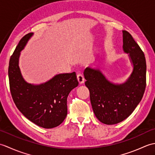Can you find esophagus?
<instances>
[{
  "mask_svg": "<svg viewBox=\"0 0 155 155\" xmlns=\"http://www.w3.org/2000/svg\"><path fill=\"white\" fill-rule=\"evenodd\" d=\"M77 80H78V83H79L80 84H83L84 83V81H85L83 75L82 74H81V73L77 74Z\"/></svg>",
  "mask_w": 155,
  "mask_h": 155,
  "instance_id": "1",
  "label": "esophagus"
}]
</instances>
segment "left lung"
I'll list each match as a JSON object with an SVG mask.
<instances>
[{"instance_id":"obj_1","label":"left lung","mask_w":155,"mask_h":155,"mask_svg":"<svg viewBox=\"0 0 155 155\" xmlns=\"http://www.w3.org/2000/svg\"><path fill=\"white\" fill-rule=\"evenodd\" d=\"M123 46L133 69L127 81L116 84L108 80L99 68L87 67L85 85L95 116L101 123L114 124L133 113L143 97L146 87V59L143 51L129 32L123 31Z\"/></svg>"}]
</instances>
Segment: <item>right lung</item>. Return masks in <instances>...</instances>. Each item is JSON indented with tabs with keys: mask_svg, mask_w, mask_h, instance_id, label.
I'll return each mask as SVG.
<instances>
[{
	"mask_svg": "<svg viewBox=\"0 0 155 155\" xmlns=\"http://www.w3.org/2000/svg\"><path fill=\"white\" fill-rule=\"evenodd\" d=\"M32 32L19 41L10 58V90L16 107L24 116L38 126L52 128L60 125L67 115V97L78 85L76 72L56 74L45 83L34 84L23 78L18 62Z\"/></svg>",
	"mask_w": 155,
	"mask_h": 155,
	"instance_id": "right-lung-1",
	"label": "right lung"
}]
</instances>
